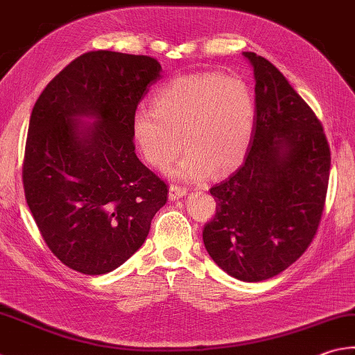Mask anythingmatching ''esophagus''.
Listing matches in <instances>:
<instances>
[{
  "mask_svg": "<svg viewBox=\"0 0 355 355\" xmlns=\"http://www.w3.org/2000/svg\"><path fill=\"white\" fill-rule=\"evenodd\" d=\"M185 195H187V189H185V187L170 185V189H168V198H170L171 200L179 199V198H182V196H185Z\"/></svg>",
  "mask_w": 355,
  "mask_h": 355,
  "instance_id": "obj_1",
  "label": "esophagus"
}]
</instances>
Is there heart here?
Returning a JSON list of instances; mask_svg holds the SVG:
<instances>
[{
    "instance_id": "obj_1",
    "label": "heart",
    "mask_w": 355,
    "mask_h": 355,
    "mask_svg": "<svg viewBox=\"0 0 355 355\" xmlns=\"http://www.w3.org/2000/svg\"><path fill=\"white\" fill-rule=\"evenodd\" d=\"M255 119V97L243 78L199 72L162 86L153 98V110L135 112L131 131L140 155L160 171L185 146L189 151L173 173L199 180L215 170L233 171L244 162Z\"/></svg>"
}]
</instances>
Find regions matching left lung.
<instances>
[{
  "mask_svg": "<svg viewBox=\"0 0 355 355\" xmlns=\"http://www.w3.org/2000/svg\"><path fill=\"white\" fill-rule=\"evenodd\" d=\"M255 77V130L244 164L211 187L204 225L211 259L247 283L269 279L303 255L323 215L331 151L323 126L269 60L243 52Z\"/></svg>",
  "mask_w": 355,
  "mask_h": 355,
  "instance_id": "obj_1",
  "label": "left lung"
}]
</instances>
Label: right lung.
Returning a JSON list of instances; mask_svg holds the SVG:
<instances>
[{"label": "right lung", "instance_id": "obj_1", "mask_svg": "<svg viewBox=\"0 0 355 355\" xmlns=\"http://www.w3.org/2000/svg\"><path fill=\"white\" fill-rule=\"evenodd\" d=\"M160 72L148 55L86 52L33 105L24 195L44 243L72 270L102 275L122 266L166 202V184L140 162L131 131Z\"/></svg>", "mask_w": 355, "mask_h": 355}]
</instances>
